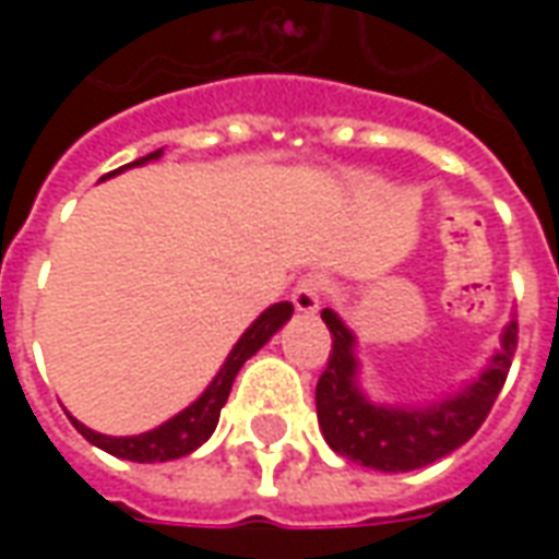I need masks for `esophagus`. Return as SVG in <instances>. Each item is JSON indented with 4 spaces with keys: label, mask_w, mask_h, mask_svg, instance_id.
<instances>
[{
    "label": "esophagus",
    "mask_w": 559,
    "mask_h": 559,
    "mask_svg": "<svg viewBox=\"0 0 559 559\" xmlns=\"http://www.w3.org/2000/svg\"><path fill=\"white\" fill-rule=\"evenodd\" d=\"M323 290H326V278L323 275H305L299 284H296V290H293V305H296V311L299 314H317V308H320V299H323Z\"/></svg>",
    "instance_id": "obj_1"
}]
</instances>
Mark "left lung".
Segmentation results:
<instances>
[{
  "instance_id": "1",
  "label": "left lung",
  "mask_w": 559,
  "mask_h": 559,
  "mask_svg": "<svg viewBox=\"0 0 559 559\" xmlns=\"http://www.w3.org/2000/svg\"><path fill=\"white\" fill-rule=\"evenodd\" d=\"M320 317L332 332L329 365L317 383L320 431L341 457L383 473L419 469L467 443L491 413L518 344V326L509 323L500 335V350L467 386L421 407L377 404L359 386L362 365L356 335L332 308H323Z\"/></svg>"
}]
</instances>
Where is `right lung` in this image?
I'll return each mask as SVG.
<instances>
[{"mask_svg": "<svg viewBox=\"0 0 559 559\" xmlns=\"http://www.w3.org/2000/svg\"><path fill=\"white\" fill-rule=\"evenodd\" d=\"M160 152L164 148H155V152H148L146 158H138L126 164V167H119V170L107 173V176H116V173L128 170V167H143L148 160H158ZM102 176V179H107ZM293 317V305L290 302H275L269 305L263 314L257 317L251 326L245 329L242 338L233 344L230 356L224 359L221 365V371L212 377V383L203 389V395L197 401H191L185 411H179L173 419H167L158 428H152L146 433H134V437H110V433H98L86 428L83 421H74V428H78L92 445H98L104 452H110L116 457H126V461H138V464H155V461H173V457H182L191 455L194 449L206 443L212 431H215V425H218L221 407L227 404V395H230L233 380L239 374V368H242L251 356H254L263 344H266L275 332H278L287 320Z\"/></svg>", "mask_w": 559, "mask_h": 559, "instance_id": "right-lung-1", "label": "right lung"}]
</instances>
